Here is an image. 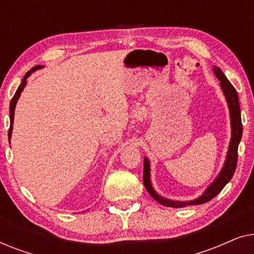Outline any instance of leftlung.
<instances>
[{"label": "left lung", "instance_id": "1", "mask_svg": "<svg viewBox=\"0 0 254 254\" xmlns=\"http://www.w3.org/2000/svg\"><path fill=\"white\" fill-rule=\"evenodd\" d=\"M214 72L217 76V78L221 82V88L223 90L225 98H227L229 110H230V118H231V127H232V136L230 141V145H229V151L227 155V159H225L224 166L222 171L215 182L208 187L206 192L202 195L197 197V199L193 201H189V202H180V201H172L164 199V197L159 196L157 193L152 189L150 183V165L147 158H144V168H143V184L145 190L148 193L154 197V199L159 202L163 206L166 207H185L190 206V204H201L213 199L217 195L218 193L223 190V187L230 182V179L234 176L236 166H237V159H238V144L241 142L242 134H243V125H242V118H241V106H239L238 95L234 85L229 82V79L225 77L223 71L220 68L214 67Z\"/></svg>", "mask_w": 254, "mask_h": 254}]
</instances>
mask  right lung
<instances>
[{
    "instance_id": "add662e5",
    "label": "right lung",
    "mask_w": 254,
    "mask_h": 254,
    "mask_svg": "<svg viewBox=\"0 0 254 254\" xmlns=\"http://www.w3.org/2000/svg\"><path fill=\"white\" fill-rule=\"evenodd\" d=\"M38 68H41V65H36V67H33L32 69H31V71H27V72H26L25 76H24V78H23L22 83H20V85L18 86V89H17V91H16V93H15V96L12 97L11 102H10V128H9V133H8V136H9V138H10V136H11L12 124H13V113H15V106H16L17 99L19 98L20 92L23 91L24 86H25V84H26V78L29 77V75L31 74V72L34 71V70H37Z\"/></svg>"
}]
</instances>
